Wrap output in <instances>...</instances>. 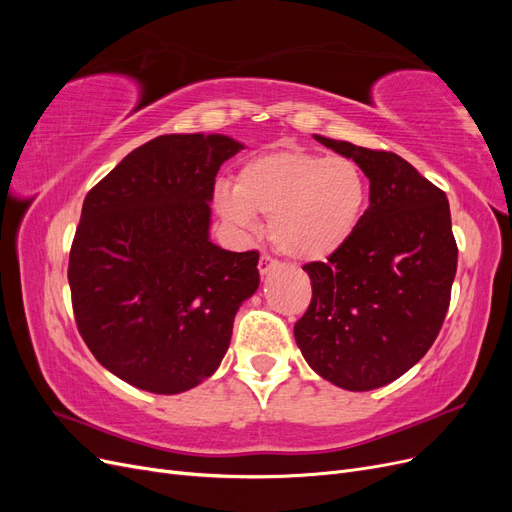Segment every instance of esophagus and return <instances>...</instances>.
Returning a JSON list of instances; mask_svg holds the SVG:
<instances>
[{
  "label": "esophagus",
  "instance_id": "1",
  "mask_svg": "<svg viewBox=\"0 0 512 512\" xmlns=\"http://www.w3.org/2000/svg\"><path fill=\"white\" fill-rule=\"evenodd\" d=\"M277 267V260H273L271 256H260V260H258V271H260V275H267L271 269H275Z\"/></svg>",
  "mask_w": 512,
  "mask_h": 512
}]
</instances>
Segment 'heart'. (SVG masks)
I'll return each instance as SVG.
<instances>
[{
	"label": "heart",
	"mask_w": 512,
	"mask_h": 512,
	"mask_svg": "<svg viewBox=\"0 0 512 512\" xmlns=\"http://www.w3.org/2000/svg\"><path fill=\"white\" fill-rule=\"evenodd\" d=\"M367 200L363 170L348 158L307 151H269L247 160L235 190L220 185L215 207L243 230L254 215H269V237L292 260H320L342 247L359 224Z\"/></svg>",
	"instance_id": "b5f03b06"
}]
</instances>
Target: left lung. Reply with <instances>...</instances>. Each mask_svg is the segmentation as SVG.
<instances>
[{"instance_id":"obj_1","label":"left lung","mask_w":512,"mask_h":512,"mask_svg":"<svg viewBox=\"0 0 512 512\" xmlns=\"http://www.w3.org/2000/svg\"><path fill=\"white\" fill-rule=\"evenodd\" d=\"M369 179V207L327 262H307L312 303L294 339L318 376L371 391L436 342L451 303L457 243L446 194L391 151L314 134Z\"/></svg>"}]
</instances>
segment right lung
Returning <instances> with one entry per match:
<instances>
[{
    "label": "right lung",
    "mask_w": 512,
    "mask_h": 512,
    "mask_svg": "<svg viewBox=\"0 0 512 512\" xmlns=\"http://www.w3.org/2000/svg\"><path fill=\"white\" fill-rule=\"evenodd\" d=\"M241 149L224 134H164L85 196L68 265L74 320L136 389L175 395L209 378L260 284L256 250L209 239L215 175Z\"/></svg>",
    "instance_id": "add662e5"
}]
</instances>
